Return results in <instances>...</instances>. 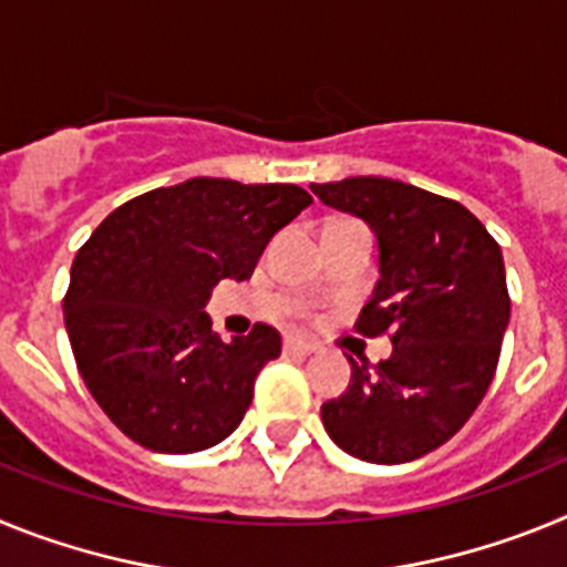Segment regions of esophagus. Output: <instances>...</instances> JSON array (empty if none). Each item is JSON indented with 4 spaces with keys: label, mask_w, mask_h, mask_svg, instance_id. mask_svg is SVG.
<instances>
[{
    "label": "esophagus",
    "mask_w": 567,
    "mask_h": 567,
    "mask_svg": "<svg viewBox=\"0 0 567 567\" xmlns=\"http://www.w3.org/2000/svg\"><path fill=\"white\" fill-rule=\"evenodd\" d=\"M284 352H287V354H303V358H307V354L318 352V346H315L312 340H303V338H295V334H289V338L284 340Z\"/></svg>",
    "instance_id": "esophagus-1"
}]
</instances>
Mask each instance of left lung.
I'll return each instance as SVG.
<instances>
[{
  "mask_svg": "<svg viewBox=\"0 0 567 567\" xmlns=\"http://www.w3.org/2000/svg\"><path fill=\"white\" fill-rule=\"evenodd\" d=\"M309 189L378 238L380 278L358 329H392V354L374 369L349 358V389L320 417L352 457L412 463L463 429L497 372L511 318L499 244L463 204L414 184L354 175Z\"/></svg>",
  "mask_w": 567,
  "mask_h": 567,
  "instance_id": "left-lung-1",
  "label": "left lung"
}]
</instances>
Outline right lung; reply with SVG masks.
I'll return each mask as SVG.
<instances>
[{
	"instance_id": "1",
	"label": "right lung",
	"mask_w": 567,
	"mask_h": 567,
	"mask_svg": "<svg viewBox=\"0 0 567 567\" xmlns=\"http://www.w3.org/2000/svg\"><path fill=\"white\" fill-rule=\"evenodd\" d=\"M309 204L298 184L202 175L122 204L79 249L64 327L84 385L130 440L193 454L238 429L280 334L255 323L224 343L204 307L218 280L252 278L272 235Z\"/></svg>"
}]
</instances>
